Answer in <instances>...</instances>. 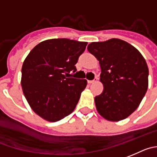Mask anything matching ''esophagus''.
Returning a JSON list of instances; mask_svg holds the SVG:
<instances>
[{
    "mask_svg": "<svg viewBox=\"0 0 157 157\" xmlns=\"http://www.w3.org/2000/svg\"><path fill=\"white\" fill-rule=\"evenodd\" d=\"M97 80H98V78H95V80H87V83H94V82H96L97 81Z\"/></svg>",
    "mask_w": 157,
    "mask_h": 157,
    "instance_id": "esophagus-1",
    "label": "esophagus"
}]
</instances>
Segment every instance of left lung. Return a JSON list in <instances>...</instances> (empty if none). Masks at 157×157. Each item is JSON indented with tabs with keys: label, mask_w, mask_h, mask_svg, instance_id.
Instances as JSON below:
<instances>
[{
	"label": "left lung",
	"mask_w": 157,
	"mask_h": 157,
	"mask_svg": "<svg viewBox=\"0 0 157 157\" xmlns=\"http://www.w3.org/2000/svg\"><path fill=\"white\" fill-rule=\"evenodd\" d=\"M100 64L102 93L94 98L101 116L110 121L128 118L137 109L148 88L149 69L140 51L119 39L94 42L87 46Z\"/></svg>",
	"instance_id": "8db88e82"
}]
</instances>
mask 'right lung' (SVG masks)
<instances>
[{
  "mask_svg": "<svg viewBox=\"0 0 157 157\" xmlns=\"http://www.w3.org/2000/svg\"><path fill=\"white\" fill-rule=\"evenodd\" d=\"M87 42L68 39H47L36 45L21 67V84L29 106L50 122L59 121L75 109L87 81L67 77Z\"/></svg>",
  "mask_w": 157,
  "mask_h": 157,
  "instance_id": "obj_1",
  "label": "right lung"
}]
</instances>
